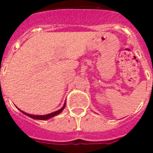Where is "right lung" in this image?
<instances>
[{
  "label": "right lung",
  "mask_w": 153,
  "mask_h": 153,
  "mask_svg": "<svg viewBox=\"0 0 153 153\" xmlns=\"http://www.w3.org/2000/svg\"><path fill=\"white\" fill-rule=\"evenodd\" d=\"M65 106H66V102H64L63 104V107L61 109H58L57 111H55V112H53V113H49V114H47V115H32V114H29V113H27L25 112L22 111L21 109H19L20 111L22 113H24V115H26L27 117H30V118L33 119V120H49V119L52 118V117H55V116H57L58 114H60L62 111L63 110V109L65 108Z\"/></svg>",
  "instance_id": "add662e5"
}]
</instances>
